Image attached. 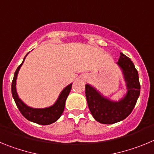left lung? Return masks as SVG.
Wrapping results in <instances>:
<instances>
[{"label": "left lung", "instance_id": "1", "mask_svg": "<svg viewBox=\"0 0 154 154\" xmlns=\"http://www.w3.org/2000/svg\"><path fill=\"white\" fill-rule=\"evenodd\" d=\"M126 82V93L118 101L104 96L89 84L85 85V96L92 116L103 124H113L126 119L131 113L140 93L138 72L130 58L120 52L116 62Z\"/></svg>", "mask_w": 154, "mask_h": 154}]
</instances>
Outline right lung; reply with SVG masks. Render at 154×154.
Listing matches in <instances>:
<instances>
[{
	"instance_id": "right-lung-1",
	"label": "right lung",
	"mask_w": 154,
	"mask_h": 154,
	"mask_svg": "<svg viewBox=\"0 0 154 154\" xmlns=\"http://www.w3.org/2000/svg\"><path fill=\"white\" fill-rule=\"evenodd\" d=\"M28 54L25 55L22 63L17 67L15 73L14 75V79L11 84L12 96H13L14 102H15L17 108L20 110L21 113L28 120L40 125L51 124V123L56 122L62 116L64 109H65V101H66V99H67L69 92L71 91V89H72V83L69 84V85L64 88L63 90L59 94L56 102L51 106L46 107V108H32V107L28 106V105L25 104L19 98L18 94L17 92V89H16V82H17V74H18L19 70L21 69L22 64L24 63V59L28 55Z\"/></svg>"
}]
</instances>
